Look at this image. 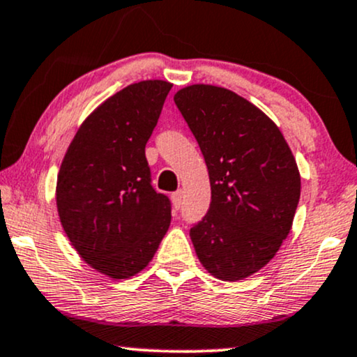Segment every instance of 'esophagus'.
<instances>
[{
    "label": "esophagus",
    "mask_w": 357,
    "mask_h": 357,
    "mask_svg": "<svg viewBox=\"0 0 357 357\" xmlns=\"http://www.w3.org/2000/svg\"><path fill=\"white\" fill-rule=\"evenodd\" d=\"M171 201H173L174 209L178 211L179 207H181V204H183V191H181V189H179V191H176V192L171 194Z\"/></svg>",
    "instance_id": "obj_1"
}]
</instances>
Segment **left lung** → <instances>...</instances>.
Here are the masks:
<instances>
[{
  "instance_id": "left-lung-1",
  "label": "left lung",
  "mask_w": 357,
  "mask_h": 357,
  "mask_svg": "<svg viewBox=\"0 0 357 357\" xmlns=\"http://www.w3.org/2000/svg\"><path fill=\"white\" fill-rule=\"evenodd\" d=\"M174 103L209 171V211L189 231L197 259L224 282L250 277L290 234L301 189L290 146L264 112L232 90L189 85Z\"/></svg>"
}]
</instances>
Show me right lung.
<instances>
[{"instance_id":"obj_1","label":"right lung","mask_w":357,"mask_h":357,"mask_svg":"<svg viewBox=\"0 0 357 357\" xmlns=\"http://www.w3.org/2000/svg\"><path fill=\"white\" fill-rule=\"evenodd\" d=\"M173 84L143 80L107 98L67 148L56 201L64 232L92 268L130 278L168 232L171 202L151 186L146 142Z\"/></svg>"}]
</instances>
